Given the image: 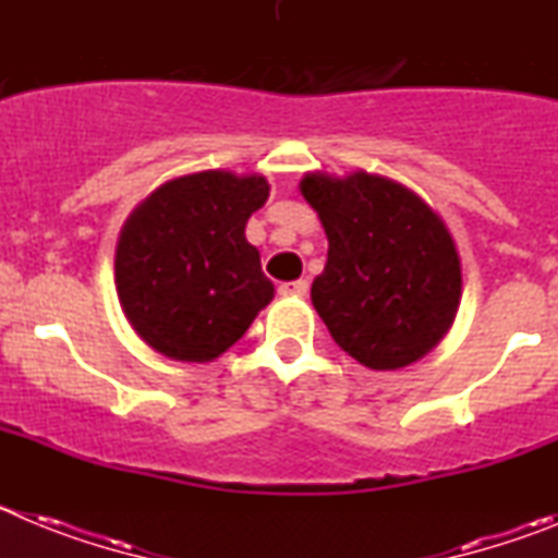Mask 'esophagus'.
Returning <instances> with one entry per match:
<instances>
[{"mask_svg":"<svg viewBox=\"0 0 558 558\" xmlns=\"http://www.w3.org/2000/svg\"><path fill=\"white\" fill-rule=\"evenodd\" d=\"M307 290H310L307 279H295V282L279 284V293L282 295H307Z\"/></svg>","mask_w":558,"mask_h":558,"instance_id":"esophagus-1","label":"esophagus"}]
</instances>
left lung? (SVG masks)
Wrapping results in <instances>:
<instances>
[{"label": "left lung", "mask_w": 558, "mask_h": 558, "mask_svg": "<svg viewBox=\"0 0 558 558\" xmlns=\"http://www.w3.org/2000/svg\"><path fill=\"white\" fill-rule=\"evenodd\" d=\"M302 195L329 240L310 295L335 343L377 372L430 352L461 302L458 251L436 211L368 172L307 175Z\"/></svg>", "instance_id": "obj_1"}]
</instances>
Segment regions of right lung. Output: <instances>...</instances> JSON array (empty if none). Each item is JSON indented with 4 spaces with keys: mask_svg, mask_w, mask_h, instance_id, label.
<instances>
[{
    "mask_svg": "<svg viewBox=\"0 0 558 558\" xmlns=\"http://www.w3.org/2000/svg\"><path fill=\"white\" fill-rule=\"evenodd\" d=\"M268 201L263 175L206 170L159 186L117 245V293L131 327L172 360L218 357L274 299L259 251L245 240Z\"/></svg>",
    "mask_w": 558,
    "mask_h": 558,
    "instance_id": "right-lung-1",
    "label": "right lung"
}]
</instances>
